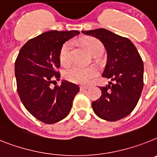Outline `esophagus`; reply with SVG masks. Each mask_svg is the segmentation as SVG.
I'll list each match as a JSON object with an SVG mask.
<instances>
[{
  "label": "esophagus",
  "instance_id": "1",
  "mask_svg": "<svg viewBox=\"0 0 157 157\" xmlns=\"http://www.w3.org/2000/svg\"><path fill=\"white\" fill-rule=\"evenodd\" d=\"M87 89H88V88H87V87H84V86L80 87V90H81V92H84V91L87 90Z\"/></svg>",
  "mask_w": 157,
  "mask_h": 157
}]
</instances>
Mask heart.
Wrapping results in <instances>:
<instances>
[{
  "mask_svg": "<svg viewBox=\"0 0 157 157\" xmlns=\"http://www.w3.org/2000/svg\"><path fill=\"white\" fill-rule=\"evenodd\" d=\"M85 44L90 53L94 57L101 56L104 52V45L101 41L95 38H89L85 41ZM72 42L64 43L60 48L59 53V60L60 64L64 66L69 65L72 61ZM98 75V71L95 67H79L72 66L64 71V77L72 83L79 85H89L93 79Z\"/></svg>",
  "mask_w": 157,
  "mask_h": 157,
  "instance_id": "heart-1",
  "label": "heart"
}]
</instances>
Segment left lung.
Listing matches in <instances>:
<instances>
[{
  "instance_id": "8db88e82",
  "label": "left lung",
  "mask_w": 157,
  "mask_h": 157,
  "mask_svg": "<svg viewBox=\"0 0 157 157\" xmlns=\"http://www.w3.org/2000/svg\"><path fill=\"white\" fill-rule=\"evenodd\" d=\"M103 43L108 60L102 76L109 85L100 87L101 97L92 103L101 119L116 121L129 115L136 106L144 86V64L132 42L105 29L82 31Z\"/></svg>"
}]
</instances>
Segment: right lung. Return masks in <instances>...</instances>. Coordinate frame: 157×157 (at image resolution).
<instances>
[{
    "label": "right lung",
    "instance_id": "1",
    "mask_svg": "<svg viewBox=\"0 0 157 157\" xmlns=\"http://www.w3.org/2000/svg\"><path fill=\"white\" fill-rule=\"evenodd\" d=\"M80 33L73 31H48L30 39L22 46L15 61L17 93L22 104L34 117L54 124L68 115L80 88L63 81L50 88L60 73L59 53L64 42Z\"/></svg>",
    "mask_w": 157,
    "mask_h": 157
}]
</instances>
